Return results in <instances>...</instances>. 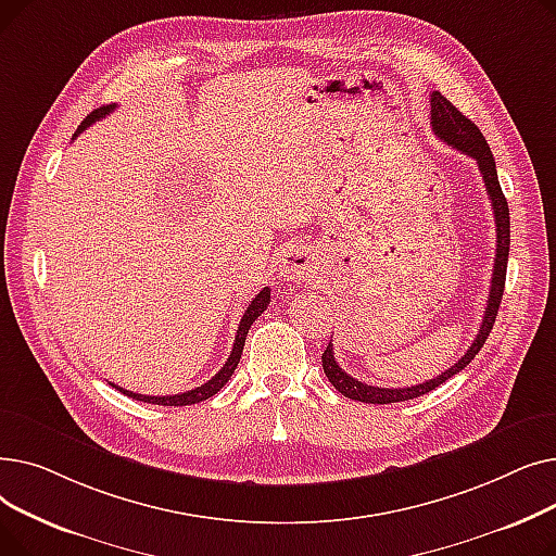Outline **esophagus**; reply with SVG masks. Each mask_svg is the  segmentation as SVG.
Here are the masks:
<instances>
[{"mask_svg":"<svg viewBox=\"0 0 556 556\" xmlns=\"http://www.w3.org/2000/svg\"><path fill=\"white\" fill-rule=\"evenodd\" d=\"M277 270L288 281H304L313 275V263L304 250L288 248L277 261Z\"/></svg>","mask_w":556,"mask_h":556,"instance_id":"1","label":"esophagus"}]
</instances>
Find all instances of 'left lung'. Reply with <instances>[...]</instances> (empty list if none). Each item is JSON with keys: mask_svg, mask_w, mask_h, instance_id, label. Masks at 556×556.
<instances>
[{"mask_svg": "<svg viewBox=\"0 0 556 556\" xmlns=\"http://www.w3.org/2000/svg\"><path fill=\"white\" fill-rule=\"evenodd\" d=\"M430 124L434 135L444 139L446 143H451L453 149L462 151L464 155H469L478 162V168L482 173V180L486 187V195L491 200L493 207V216H495V261H493V277H491V290H489V300H486V308H484V317L482 325L478 329L476 340L471 342L469 352H466L453 367H448L446 371H442V376L430 378V381L421 383V386H413V388H376V386H367L358 378L349 376L336 361L333 356V344L329 342V346L325 349L323 354V367L325 374L329 378V383L344 394L346 399L354 401H363V403H399V401H407V399H417L421 394H428L430 390L440 388L442 383H446L448 378H453L457 371H462L466 365H469L476 354L482 349V344L486 342L495 315H498V306L503 300V290H505V275H507V258H509V207L505 193L501 189L498 182V170H495V160L491 155V149L486 139L482 137L480 128L466 119V116L440 92L430 94Z\"/></svg>", "mask_w": 556, "mask_h": 556, "instance_id": "obj_1", "label": "left lung"}]
</instances>
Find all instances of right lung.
<instances>
[{"mask_svg":"<svg viewBox=\"0 0 556 556\" xmlns=\"http://www.w3.org/2000/svg\"><path fill=\"white\" fill-rule=\"evenodd\" d=\"M112 110H114V105H103V108H97L92 114H87V116H85V122L78 126L76 135H80L87 126H92L94 122L103 119V116H105L108 112H112ZM76 135H74V137H76ZM268 304H270V288H263L261 293L250 302V306H248L245 315L241 317V325H239V331H237V340H233V346H231V354H229L227 363L220 367V371L212 378V381H207L204 386L193 388V390L182 392V394H170V396H146V394H135V392H130V390H124V388L114 386V383H110V386H112V388H116L119 392H124L126 396L135 399V401L155 403V405H191V403L207 401L210 396L218 394V392H220V388H223V386L229 381V378H231L233 369H237V365H239V361H241L243 344H245V336H248V331H250V327H252L254 319H256L263 311L268 308Z\"/></svg>","mask_w":556,"mask_h":556,"instance_id":"add662e5","label":"right lung"}]
</instances>
